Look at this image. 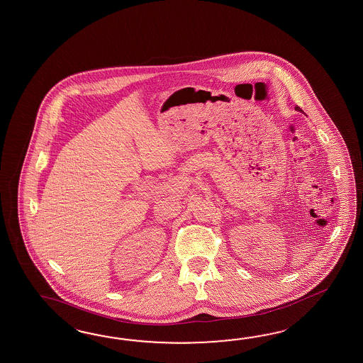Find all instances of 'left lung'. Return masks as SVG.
I'll use <instances>...</instances> for the list:
<instances>
[{"mask_svg":"<svg viewBox=\"0 0 363 363\" xmlns=\"http://www.w3.org/2000/svg\"><path fill=\"white\" fill-rule=\"evenodd\" d=\"M296 111H301V108H300V107H296Z\"/></svg>","mask_w":363,"mask_h":363,"instance_id":"8db88e82","label":"left lung"}]
</instances>
